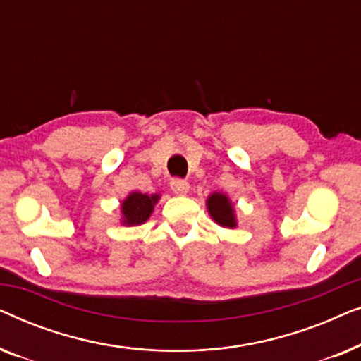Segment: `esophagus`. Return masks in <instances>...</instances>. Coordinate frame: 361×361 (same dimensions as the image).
Wrapping results in <instances>:
<instances>
[{
    "label": "esophagus",
    "instance_id": "34e87169",
    "mask_svg": "<svg viewBox=\"0 0 361 361\" xmlns=\"http://www.w3.org/2000/svg\"><path fill=\"white\" fill-rule=\"evenodd\" d=\"M171 189L177 195H185L187 192H189L190 185H189V182L184 180V179H172L171 180Z\"/></svg>",
    "mask_w": 361,
    "mask_h": 361
}]
</instances>
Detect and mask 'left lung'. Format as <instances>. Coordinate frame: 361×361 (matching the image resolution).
Instances as JSON below:
<instances>
[{
	"instance_id": "8db88e82",
	"label": "left lung",
	"mask_w": 361,
	"mask_h": 361,
	"mask_svg": "<svg viewBox=\"0 0 361 361\" xmlns=\"http://www.w3.org/2000/svg\"><path fill=\"white\" fill-rule=\"evenodd\" d=\"M207 209L212 219H214L220 226L225 228H235L236 226V215L233 204H231L228 197L220 192H214L209 199H207Z\"/></svg>"
}]
</instances>
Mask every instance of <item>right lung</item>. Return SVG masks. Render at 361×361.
Instances as JSON below:
<instances>
[{
	"mask_svg": "<svg viewBox=\"0 0 361 361\" xmlns=\"http://www.w3.org/2000/svg\"><path fill=\"white\" fill-rule=\"evenodd\" d=\"M157 200H159V194L147 195L141 192H131L121 202V224L128 226L145 224L154 210Z\"/></svg>",
	"mask_w": 361,
	"mask_h": 361,
	"instance_id": "1",
	"label": "right lung"
}]
</instances>
